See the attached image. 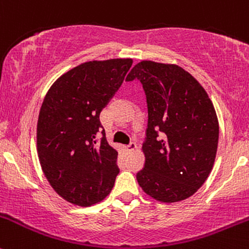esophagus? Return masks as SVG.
Here are the masks:
<instances>
[{"instance_id": "obj_1", "label": "esophagus", "mask_w": 249, "mask_h": 249, "mask_svg": "<svg viewBox=\"0 0 249 249\" xmlns=\"http://www.w3.org/2000/svg\"><path fill=\"white\" fill-rule=\"evenodd\" d=\"M125 147V149H126L127 152H132V151H135V149H136V143H135V142H130L129 144H126V146H124Z\"/></svg>"}]
</instances>
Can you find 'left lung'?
Instances as JSON below:
<instances>
[{
    "instance_id": "1",
    "label": "left lung",
    "mask_w": 249,
    "mask_h": 249,
    "mask_svg": "<svg viewBox=\"0 0 249 249\" xmlns=\"http://www.w3.org/2000/svg\"><path fill=\"white\" fill-rule=\"evenodd\" d=\"M139 80L147 101L144 165L136 174L148 196L164 203L189 198L213 168L219 123L201 84L175 64L142 60L126 81Z\"/></svg>"
}]
</instances>
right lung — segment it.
<instances>
[{"mask_svg": "<svg viewBox=\"0 0 249 249\" xmlns=\"http://www.w3.org/2000/svg\"><path fill=\"white\" fill-rule=\"evenodd\" d=\"M132 59L93 60L51 86L37 122V152L48 182L66 201L88 207L112 191L119 168L100 114L124 81Z\"/></svg>", "mask_w": 249, "mask_h": 249, "instance_id": "add662e5", "label": "right lung"}]
</instances>
